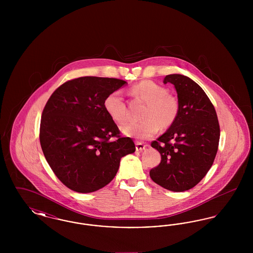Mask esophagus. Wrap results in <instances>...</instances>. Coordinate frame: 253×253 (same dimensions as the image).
Wrapping results in <instances>:
<instances>
[{"mask_svg":"<svg viewBox=\"0 0 253 253\" xmlns=\"http://www.w3.org/2000/svg\"><path fill=\"white\" fill-rule=\"evenodd\" d=\"M146 147H147V145L143 144V143H140V142L135 143L136 151H143Z\"/></svg>","mask_w":253,"mask_h":253,"instance_id":"esophagus-1","label":"esophagus"}]
</instances>
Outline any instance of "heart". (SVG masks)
Here are the masks:
<instances>
[{
    "mask_svg": "<svg viewBox=\"0 0 253 253\" xmlns=\"http://www.w3.org/2000/svg\"><path fill=\"white\" fill-rule=\"evenodd\" d=\"M132 94L140 97L147 106L142 114L144 120L138 123H130L121 128L122 132L139 140L148 139L157 134L160 126H170L178 115L179 105L177 99L168 94L165 87L152 81H143L132 88ZM104 109L109 117L119 124L128 120L127 106L121 90H116L105 97Z\"/></svg>",
    "mask_w": 253,
    "mask_h": 253,
    "instance_id": "heart-1",
    "label": "heart"
}]
</instances>
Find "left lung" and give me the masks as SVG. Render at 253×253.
Masks as SVG:
<instances>
[{
	"instance_id": "8db88e82",
	"label": "left lung",
	"mask_w": 253,
	"mask_h": 253,
	"mask_svg": "<svg viewBox=\"0 0 253 253\" xmlns=\"http://www.w3.org/2000/svg\"><path fill=\"white\" fill-rule=\"evenodd\" d=\"M163 83L174 86L179 110L168 130L151 144L160 153L161 162L150 170V176L169 191L185 192L202 180L211 167L220 128L212 103L192 79L171 74Z\"/></svg>"
}]
</instances>
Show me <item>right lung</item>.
<instances>
[{"label": "right lung", "mask_w": 253, "mask_h": 253, "mask_svg": "<svg viewBox=\"0 0 253 253\" xmlns=\"http://www.w3.org/2000/svg\"><path fill=\"white\" fill-rule=\"evenodd\" d=\"M126 84L113 78L82 77L60 85L49 97L40 142L49 166L70 190L88 193L105 187L121 158L134 153L132 138L121 137L103 105L110 93Z\"/></svg>", "instance_id": "add662e5"}]
</instances>
